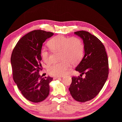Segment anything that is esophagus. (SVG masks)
<instances>
[{
    "label": "esophagus",
    "instance_id": "1",
    "mask_svg": "<svg viewBox=\"0 0 122 122\" xmlns=\"http://www.w3.org/2000/svg\"><path fill=\"white\" fill-rule=\"evenodd\" d=\"M58 77H53V79H56L57 78H58Z\"/></svg>",
    "mask_w": 122,
    "mask_h": 122
}]
</instances>
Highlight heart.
Segmentation results:
<instances>
[{
    "label": "heart",
    "mask_w": 122,
    "mask_h": 122,
    "mask_svg": "<svg viewBox=\"0 0 122 122\" xmlns=\"http://www.w3.org/2000/svg\"><path fill=\"white\" fill-rule=\"evenodd\" d=\"M48 46L53 52H60L61 61L49 66L47 71L53 76H61L66 74L71 67V64L76 65L81 60L84 54V45L82 40L76 36L69 37L64 35H57L51 39ZM41 55L46 64L51 62L49 53L42 49Z\"/></svg>",
    "instance_id": "heart-1"
}]
</instances>
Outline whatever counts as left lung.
I'll return each mask as SVG.
<instances>
[{
	"mask_svg": "<svg viewBox=\"0 0 122 122\" xmlns=\"http://www.w3.org/2000/svg\"><path fill=\"white\" fill-rule=\"evenodd\" d=\"M74 34L83 40L84 55L75 70L86 76L72 77L69 88L75 100L85 102L94 98L106 82L108 75V60L104 46L96 36L86 31Z\"/></svg>",
	"mask_w": 122,
	"mask_h": 122,
	"instance_id": "1",
	"label": "left lung"
}]
</instances>
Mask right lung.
<instances>
[{
  "mask_svg": "<svg viewBox=\"0 0 122 122\" xmlns=\"http://www.w3.org/2000/svg\"><path fill=\"white\" fill-rule=\"evenodd\" d=\"M53 33L35 30L22 36L18 42L10 58L14 80L23 96L35 103L44 100L49 95L50 76L43 78L41 50L43 43Z\"/></svg>",
  "mask_w": 122,
  "mask_h": 122,
  "instance_id": "add662e5",
  "label": "right lung"
}]
</instances>
